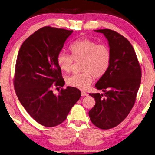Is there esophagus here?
Segmentation results:
<instances>
[{"mask_svg": "<svg viewBox=\"0 0 155 155\" xmlns=\"http://www.w3.org/2000/svg\"><path fill=\"white\" fill-rule=\"evenodd\" d=\"M81 95L82 96H87V95H88V94L85 91H81Z\"/></svg>", "mask_w": 155, "mask_h": 155, "instance_id": "esophagus-1", "label": "esophagus"}]
</instances>
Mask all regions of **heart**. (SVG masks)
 Segmentation results:
<instances>
[{
	"instance_id": "1",
	"label": "heart",
	"mask_w": 155,
	"mask_h": 155,
	"mask_svg": "<svg viewBox=\"0 0 155 155\" xmlns=\"http://www.w3.org/2000/svg\"><path fill=\"white\" fill-rule=\"evenodd\" d=\"M71 55L60 51L56 62L62 71L70 72L73 68L74 61L81 62L79 74H74L66 78L68 85L81 90L87 89L92 83L93 77L101 78L107 73L111 62V51L105 44H99L96 41L81 37L69 48Z\"/></svg>"
}]
</instances>
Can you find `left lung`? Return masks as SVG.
I'll use <instances>...</instances> for the list:
<instances>
[{
    "label": "left lung",
    "mask_w": 155,
    "mask_h": 155,
    "mask_svg": "<svg viewBox=\"0 0 155 155\" xmlns=\"http://www.w3.org/2000/svg\"><path fill=\"white\" fill-rule=\"evenodd\" d=\"M104 33L111 51L110 67L95 84L104 94L89 93L95 105L89 111L91 121L102 130L110 129L122 122L134 106L140 85V63L132 44L114 30H95Z\"/></svg>",
    "instance_id": "1"
}]
</instances>
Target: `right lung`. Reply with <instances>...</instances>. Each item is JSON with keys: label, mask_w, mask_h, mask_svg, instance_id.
I'll return each mask as SVG.
<instances>
[{"label": "right lung", "mask_w": 155, "mask_h": 155, "mask_svg": "<svg viewBox=\"0 0 155 155\" xmlns=\"http://www.w3.org/2000/svg\"><path fill=\"white\" fill-rule=\"evenodd\" d=\"M72 30L45 26L27 38L21 45L15 68V93L27 113L45 127L64 121L81 97L77 88H62L58 95L53 88L64 85L56 57Z\"/></svg>", "instance_id": "1"}]
</instances>
